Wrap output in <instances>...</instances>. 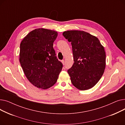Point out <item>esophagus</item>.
<instances>
[{"label":"esophagus","mask_w":125,"mask_h":125,"mask_svg":"<svg viewBox=\"0 0 125 125\" xmlns=\"http://www.w3.org/2000/svg\"><path fill=\"white\" fill-rule=\"evenodd\" d=\"M61 62H62V63L63 65H64V64H65V62H64V60H62V61H61Z\"/></svg>","instance_id":"1"}]
</instances>
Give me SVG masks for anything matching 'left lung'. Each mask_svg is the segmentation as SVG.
I'll return each mask as SVG.
<instances>
[{"instance_id": "8db88e82", "label": "left lung", "mask_w": 125, "mask_h": 125, "mask_svg": "<svg viewBox=\"0 0 125 125\" xmlns=\"http://www.w3.org/2000/svg\"><path fill=\"white\" fill-rule=\"evenodd\" d=\"M63 35L71 42L74 63L68 70L71 82L80 90L93 87L102 77L106 66V54L98 38L80 30H68Z\"/></svg>"}]
</instances>
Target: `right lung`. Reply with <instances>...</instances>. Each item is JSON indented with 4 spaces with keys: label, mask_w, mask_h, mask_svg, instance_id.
Instances as JSON below:
<instances>
[{
    "label": "right lung",
    "mask_w": 125,
    "mask_h": 125,
    "mask_svg": "<svg viewBox=\"0 0 125 125\" xmlns=\"http://www.w3.org/2000/svg\"><path fill=\"white\" fill-rule=\"evenodd\" d=\"M58 32L44 28L30 31L20 44L19 61L25 76L35 87L47 89L56 83L62 69L53 48Z\"/></svg>",
    "instance_id": "1"
}]
</instances>
